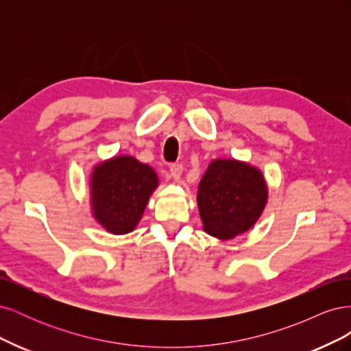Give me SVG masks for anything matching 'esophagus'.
<instances>
[{
	"label": "esophagus",
	"mask_w": 351,
	"mask_h": 351,
	"mask_svg": "<svg viewBox=\"0 0 351 351\" xmlns=\"http://www.w3.org/2000/svg\"><path fill=\"white\" fill-rule=\"evenodd\" d=\"M169 173H171V177L176 180V182H178L183 174V167L180 164H174V165H171V168H169Z\"/></svg>",
	"instance_id": "1"
}]
</instances>
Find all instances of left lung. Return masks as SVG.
Masks as SVG:
<instances>
[{
	"mask_svg": "<svg viewBox=\"0 0 351 351\" xmlns=\"http://www.w3.org/2000/svg\"><path fill=\"white\" fill-rule=\"evenodd\" d=\"M204 230L219 240L249 231L267 206L268 186L259 168L237 159H214L197 189Z\"/></svg>",
	"mask_w": 351,
	"mask_h": 351,
	"instance_id": "obj_1",
	"label": "left lung"
}]
</instances>
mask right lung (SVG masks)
I'll list each match as a JSON object with an SVG mask.
<instances>
[{
    "label": "right lung",
    "instance_id": "add662e5",
    "mask_svg": "<svg viewBox=\"0 0 351 351\" xmlns=\"http://www.w3.org/2000/svg\"><path fill=\"white\" fill-rule=\"evenodd\" d=\"M158 184L155 169L134 156L105 159L89 180L92 215L111 234H127L139 224Z\"/></svg>",
    "mask_w": 351,
    "mask_h": 351
}]
</instances>
